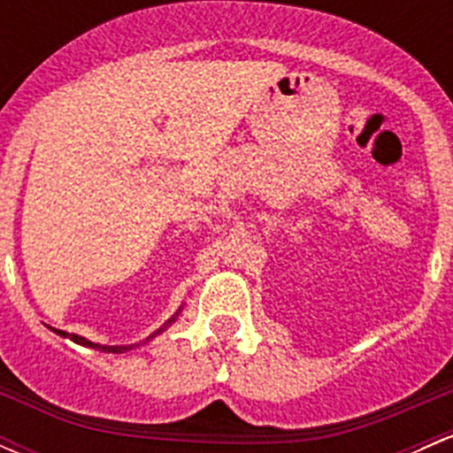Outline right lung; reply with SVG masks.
Returning a JSON list of instances; mask_svg holds the SVG:
<instances>
[{"label":"right lung","instance_id":"obj_1","mask_svg":"<svg viewBox=\"0 0 453 453\" xmlns=\"http://www.w3.org/2000/svg\"><path fill=\"white\" fill-rule=\"evenodd\" d=\"M180 311H181V309H180ZM180 311H177L175 315H173V318L168 319V322L164 324L162 328H157V331H155L153 335L146 337V342L153 340V337H155V335H159V333H162V331H166V328L171 326L173 322H175L177 315H180ZM50 328H52V326H50ZM52 331L57 333V335H61V337H70V340H72V342H76V344H81V346H89V349H98V350H103V353H125V350H131V349H134V346H103V344H94V342L85 340V337H81V335H74V333H72V335H67L65 331H58V328H52Z\"/></svg>","mask_w":453,"mask_h":453}]
</instances>
